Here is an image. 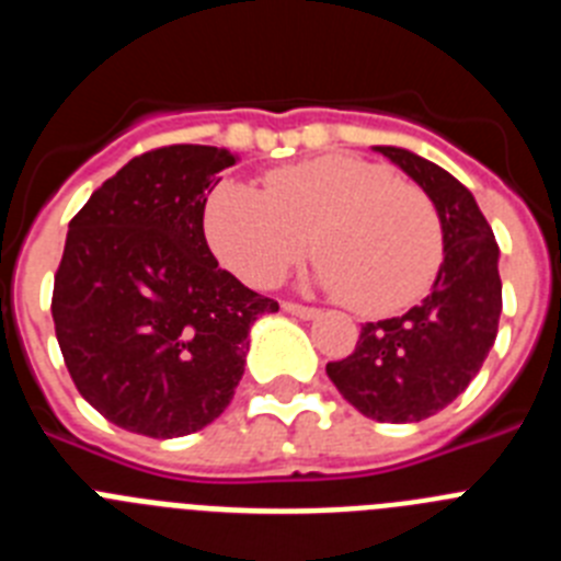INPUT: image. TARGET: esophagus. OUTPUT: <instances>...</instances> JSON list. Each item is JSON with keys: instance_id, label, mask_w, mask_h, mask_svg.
I'll return each mask as SVG.
<instances>
[{"instance_id": "esophagus-1", "label": "esophagus", "mask_w": 561, "mask_h": 561, "mask_svg": "<svg viewBox=\"0 0 561 561\" xmlns=\"http://www.w3.org/2000/svg\"><path fill=\"white\" fill-rule=\"evenodd\" d=\"M284 311H289V314L295 317H304V320H314L320 311L311 309V306H300V304H284Z\"/></svg>"}]
</instances>
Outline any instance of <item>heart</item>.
I'll return each mask as SVG.
<instances>
[{
    "mask_svg": "<svg viewBox=\"0 0 561 561\" xmlns=\"http://www.w3.org/2000/svg\"><path fill=\"white\" fill-rule=\"evenodd\" d=\"M205 236L221 264L252 286L277 284L311 252L314 284L359 314L419 300L440 266L433 202L379 162L317 157L272 171L264 191L221 180L205 202Z\"/></svg>",
    "mask_w": 561,
    "mask_h": 561,
    "instance_id": "b5f03b06",
    "label": "heart"
}]
</instances>
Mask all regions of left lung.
I'll return each mask as SVG.
<instances>
[{
    "label": "left lung",
    "instance_id": "obj_1",
    "mask_svg": "<svg viewBox=\"0 0 561 561\" xmlns=\"http://www.w3.org/2000/svg\"><path fill=\"white\" fill-rule=\"evenodd\" d=\"M427 193L440 219L444 261L430 295L401 317L362 325L354 354L325 374L362 415L424 421L453 404L497 336L503 311L500 247L472 191L408 148L374 146Z\"/></svg>",
    "mask_w": 561,
    "mask_h": 561
}]
</instances>
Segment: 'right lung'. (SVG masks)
<instances>
[{
  "label": "right lung",
  "instance_id": "1",
  "mask_svg": "<svg viewBox=\"0 0 561 561\" xmlns=\"http://www.w3.org/2000/svg\"><path fill=\"white\" fill-rule=\"evenodd\" d=\"M238 157L216 146L140 153L69 221L53 323L78 393L148 438L207 427L244 376L252 323L275 300L221 270L205 202Z\"/></svg>",
  "mask_w": 561,
  "mask_h": 561
}]
</instances>
